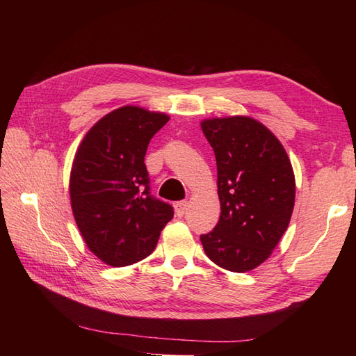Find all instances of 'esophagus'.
<instances>
[{"mask_svg":"<svg viewBox=\"0 0 356 356\" xmlns=\"http://www.w3.org/2000/svg\"><path fill=\"white\" fill-rule=\"evenodd\" d=\"M186 208H188V202H185V200L174 203V209H176L177 217H182L186 213Z\"/></svg>","mask_w":356,"mask_h":356,"instance_id":"esophagus-1","label":"esophagus"}]
</instances>
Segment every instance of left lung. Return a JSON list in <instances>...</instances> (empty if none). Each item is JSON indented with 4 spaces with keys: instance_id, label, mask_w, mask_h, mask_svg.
I'll use <instances>...</instances> for the list:
<instances>
[{
    "instance_id": "8db88e82",
    "label": "left lung",
    "mask_w": 356,
    "mask_h": 356,
    "mask_svg": "<svg viewBox=\"0 0 356 356\" xmlns=\"http://www.w3.org/2000/svg\"><path fill=\"white\" fill-rule=\"evenodd\" d=\"M217 162L220 220L200 241L211 261L248 272L266 261L291 222L295 176L275 134L249 116L200 122Z\"/></svg>"
}]
</instances>
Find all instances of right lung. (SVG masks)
<instances>
[{
  "label": "right lung",
  "instance_id": "add662e5",
  "mask_svg": "<svg viewBox=\"0 0 356 356\" xmlns=\"http://www.w3.org/2000/svg\"><path fill=\"white\" fill-rule=\"evenodd\" d=\"M161 111L125 105L90 128L70 171V203L87 248L113 268L154 251L174 211L149 195L143 163L151 138L168 122Z\"/></svg>",
  "mask_w": 356,
  "mask_h": 356
}]
</instances>
